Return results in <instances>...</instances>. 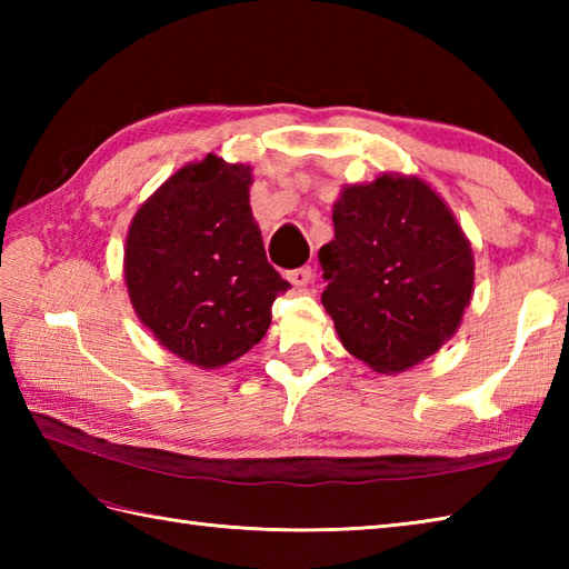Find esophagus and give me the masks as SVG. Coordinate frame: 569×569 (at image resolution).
<instances>
[{
  "label": "esophagus",
  "mask_w": 569,
  "mask_h": 569,
  "mask_svg": "<svg viewBox=\"0 0 569 569\" xmlns=\"http://www.w3.org/2000/svg\"><path fill=\"white\" fill-rule=\"evenodd\" d=\"M286 278H288V281H291L293 286L303 288V286H308V283H310V278H312V269H310V266H300V269H291V271H286Z\"/></svg>",
  "instance_id": "esophagus-1"
}]
</instances>
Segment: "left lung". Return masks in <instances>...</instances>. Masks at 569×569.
I'll return each mask as SVG.
<instances>
[{"instance_id":"1","label":"left lung","mask_w":569,"mask_h":569,"mask_svg":"<svg viewBox=\"0 0 569 569\" xmlns=\"http://www.w3.org/2000/svg\"><path fill=\"white\" fill-rule=\"evenodd\" d=\"M320 249L322 306L349 355L398 373L438 352L462 322L475 253L452 210L416 176L345 186Z\"/></svg>"}]
</instances>
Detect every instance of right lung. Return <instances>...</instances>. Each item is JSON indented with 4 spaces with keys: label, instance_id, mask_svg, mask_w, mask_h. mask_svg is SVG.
I'll list each match as a JSON object with an SVG mask.
<instances>
[{
    "label": "right lung",
    "instance_id": "1",
    "mask_svg": "<svg viewBox=\"0 0 569 569\" xmlns=\"http://www.w3.org/2000/svg\"><path fill=\"white\" fill-rule=\"evenodd\" d=\"M251 168L208 153L141 204L124 247L139 320L168 352L220 369L261 342L291 283L266 261L249 208Z\"/></svg>",
    "mask_w": 569,
    "mask_h": 569
}]
</instances>
